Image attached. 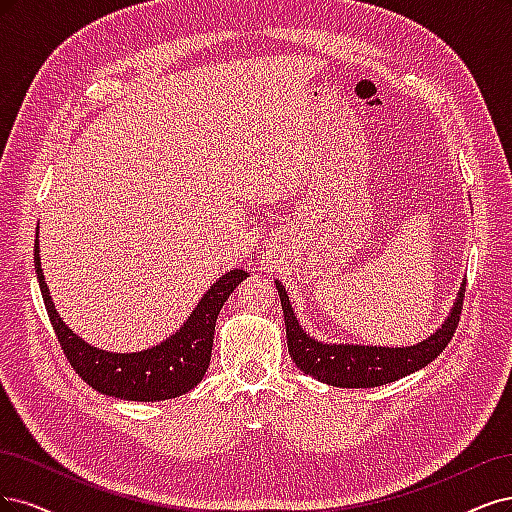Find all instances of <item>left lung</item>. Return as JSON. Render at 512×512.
<instances>
[{
    "mask_svg": "<svg viewBox=\"0 0 512 512\" xmlns=\"http://www.w3.org/2000/svg\"><path fill=\"white\" fill-rule=\"evenodd\" d=\"M280 304L285 312V327H287V344L293 364L304 374H310L321 383L334 387H349V389H368L381 387L387 383L398 381L402 376H408L425 368L434 361L447 346L455 334L459 323L461 306H464V291L461 285L457 300L451 308V315L442 327L436 329V334L425 338L419 344L412 346H361V344H327L310 338L300 321L295 319L293 308L289 304V295L285 287L274 280Z\"/></svg>",
    "mask_w": 512,
    "mask_h": 512,
    "instance_id": "left-lung-1",
    "label": "left lung"
}]
</instances>
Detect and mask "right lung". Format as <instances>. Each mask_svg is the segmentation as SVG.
Wrapping results in <instances>:
<instances>
[{
  "label": "right lung",
  "mask_w": 512,
  "mask_h": 512,
  "mask_svg": "<svg viewBox=\"0 0 512 512\" xmlns=\"http://www.w3.org/2000/svg\"><path fill=\"white\" fill-rule=\"evenodd\" d=\"M34 263L46 312L76 374L95 391L131 402L172 400L202 381L210 366L214 325H217L219 312L232 291L249 276L244 270H229L223 274L204 293L200 304L180 329H176V334L161 344L138 353H110L76 336L59 317L40 266L38 236Z\"/></svg>",
  "instance_id": "add662e5"
}]
</instances>
